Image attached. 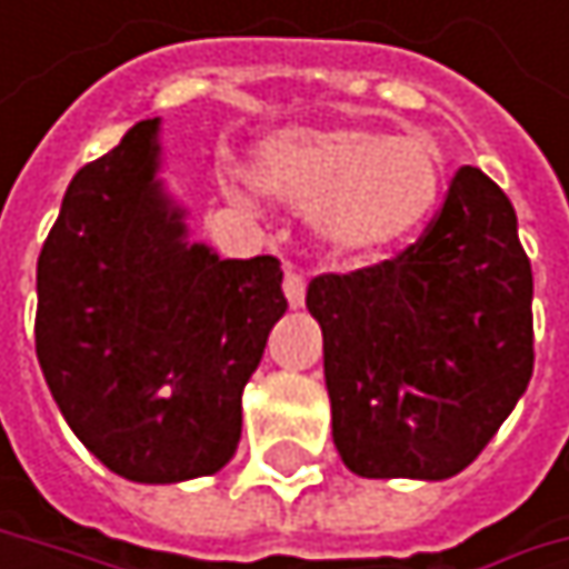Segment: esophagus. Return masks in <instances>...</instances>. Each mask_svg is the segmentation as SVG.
I'll return each mask as SVG.
<instances>
[{
    "instance_id": "esophagus-1",
    "label": "esophagus",
    "mask_w": 569,
    "mask_h": 569,
    "mask_svg": "<svg viewBox=\"0 0 569 569\" xmlns=\"http://www.w3.org/2000/svg\"><path fill=\"white\" fill-rule=\"evenodd\" d=\"M283 292H286V299H289V306H292V309H299V306L306 302V280H302L296 270H286Z\"/></svg>"
}]
</instances>
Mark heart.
<instances>
[{"mask_svg": "<svg viewBox=\"0 0 569 569\" xmlns=\"http://www.w3.org/2000/svg\"><path fill=\"white\" fill-rule=\"evenodd\" d=\"M250 177L263 193L316 210V230L332 253L376 260L435 217L448 154L428 131L392 138L352 124L292 128L260 144Z\"/></svg>", "mask_w": 569, "mask_h": 569, "instance_id": "b5f03b06", "label": "heart"}]
</instances>
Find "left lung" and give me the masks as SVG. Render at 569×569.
<instances>
[{
	"label": "left lung",
	"mask_w": 569,
	"mask_h": 569,
	"mask_svg": "<svg viewBox=\"0 0 569 569\" xmlns=\"http://www.w3.org/2000/svg\"><path fill=\"white\" fill-rule=\"evenodd\" d=\"M533 273L508 193L455 173L425 233L392 260L322 273L332 441L362 478L441 481L498 435L533 372Z\"/></svg>",
	"instance_id": "8db88e82"
}]
</instances>
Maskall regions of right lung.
<instances>
[{
    "mask_svg": "<svg viewBox=\"0 0 569 569\" xmlns=\"http://www.w3.org/2000/svg\"><path fill=\"white\" fill-rule=\"evenodd\" d=\"M158 118L71 177L39 253L36 356L64 421L114 475L173 485L220 471L243 386L286 312L277 257L187 243L161 190Z\"/></svg>",
    "mask_w": 569,
    "mask_h": 569,
    "instance_id": "1",
    "label": "right lung"
}]
</instances>
